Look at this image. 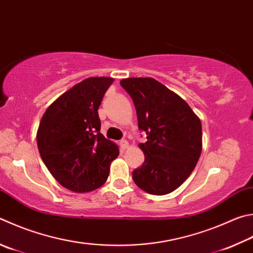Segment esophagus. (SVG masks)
Instances as JSON below:
<instances>
[{
	"mask_svg": "<svg viewBox=\"0 0 253 253\" xmlns=\"http://www.w3.org/2000/svg\"><path fill=\"white\" fill-rule=\"evenodd\" d=\"M119 146H121V148L123 150H125V149L128 148V146H129V145H128V141L126 139H123V140L119 141Z\"/></svg>",
	"mask_w": 253,
	"mask_h": 253,
	"instance_id": "obj_1",
	"label": "esophagus"
}]
</instances>
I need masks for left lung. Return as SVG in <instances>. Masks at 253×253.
<instances>
[{
  "label": "left lung",
  "instance_id": "left-lung-1",
  "mask_svg": "<svg viewBox=\"0 0 253 253\" xmlns=\"http://www.w3.org/2000/svg\"><path fill=\"white\" fill-rule=\"evenodd\" d=\"M121 85L132 98L138 128L147 138L139 144L145 162L132 171V179L148 194L167 195L198 163L203 149L200 119L180 96L154 79L131 77Z\"/></svg>",
  "mask_w": 253,
  "mask_h": 253
}]
</instances>
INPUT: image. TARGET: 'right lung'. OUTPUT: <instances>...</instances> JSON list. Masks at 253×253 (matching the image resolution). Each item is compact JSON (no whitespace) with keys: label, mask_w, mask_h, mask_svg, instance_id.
<instances>
[{"label":"right lung","mask_w":253,"mask_h":253,"mask_svg":"<svg viewBox=\"0 0 253 253\" xmlns=\"http://www.w3.org/2000/svg\"><path fill=\"white\" fill-rule=\"evenodd\" d=\"M114 79L89 77L50 104L41 119L38 147L43 163L63 187L88 192L103 186L119 155L100 134L98 107Z\"/></svg>","instance_id":"right-lung-1"}]
</instances>
